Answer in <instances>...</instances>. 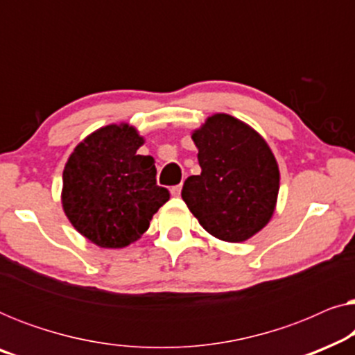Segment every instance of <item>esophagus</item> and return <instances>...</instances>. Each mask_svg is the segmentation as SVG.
<instances>
[{"label": "esophagus", "mask_w": 355, "mask_h": 355, "mask_svg": "<svg viewBox=\"0 0 355 355\" xmlns=\"http://www.w3.org/2000/svg\"><path fill=\"white\" fill-rule=\"evenodd\" d=\"M181 191H182V184H178V186H173V187H171V196L179 197V196H181Z\"/></svg>", "instance_id": "esophagus-1"}]
</instances>
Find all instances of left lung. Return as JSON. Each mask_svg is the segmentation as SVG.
<instances>
[{
	"mask_svg": "<svg viewBox=\"0 0 355 355\" xmlns=\"http://www.w3.org/2000/svg\"><path fill=\"white\" fill-rule=\"evenodd\" d=\"M191 137L202 173L184 182L189 210L216 239H250L268 225L278 202L279 168L270 145L226 113L208 116Z\"/></svg>",
	"mask_w": 355,
	"mask_h": 355,
	"instance_id": "1",
	"label": "left lung"
}]
</instances>
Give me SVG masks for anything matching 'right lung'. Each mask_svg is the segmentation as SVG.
<instances>
[{"instance_id":"add662e5","label":"right lung","mask_w":355,"mask_h":355,"mask_svg":"<svg viewBox=\"0 0 355 355\" xmlns=\"http://www.w3.org/2000/svg\"><path fill=\"white\" fill-rule=\"evenodd\" d=\"M128 123L108 124L87 135L62 171L61 205L71 225L92 244L123 249L139 241L155 213L169 200L157 186V168Z\"/></svg>"}]
</instances>
